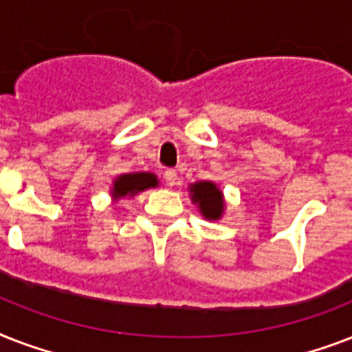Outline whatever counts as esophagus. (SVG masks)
I'll list each match as a JSON object with an SVG mask.
<instances>
[{"label": "esophagus", "instance_id": "obj_1", "mask_svg": "<svg viewBox=\"0 0 352 352\" xmlns=\"http://www.w3.org/2000/svg\"><path fill=\"white\" fill-rule=\"evenodd\" d=\"M164 182L168 186H175L177 184V171L175 170H166L164 171Z\"/></svg>", "mask_w": 352, "mask_h": 352}]
</instances>
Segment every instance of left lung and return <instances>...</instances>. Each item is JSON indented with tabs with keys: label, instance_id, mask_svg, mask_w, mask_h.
<instances>
[{
	"label": "left lung",
	"instance_id": "obj_1",
	"mask_svg": "<svg viewBox=\"0 0 352 352\" xmlns=\"http://www.w3.org/2000/svg\"><path fill=\"white\" fill-rule=\"evenodd\" d=\"M190 199L206 221H219L225 214V195L214 181H199L188 186Z\"/></svg>",
	"mask_w": 352,
	"mask_h": 352
}]
</instances>
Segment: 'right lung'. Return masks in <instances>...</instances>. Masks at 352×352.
<instances>
[{"instance_id": "1", "label": "right lung", "mask_w": 352, "mask_h": 352, "mask_svg": "<svg viewBox=\"0 0 352 352\" xmlns=\"http://www.w3.org/2000/svg\"><path fill=\"white\" fill-rule=\"evenodd\" d=\"M159 186V179L151 171H135V173H122L113 181L111 199L117 203L122 197H135L148 188Z\"/></svg>"}]
</instances>
